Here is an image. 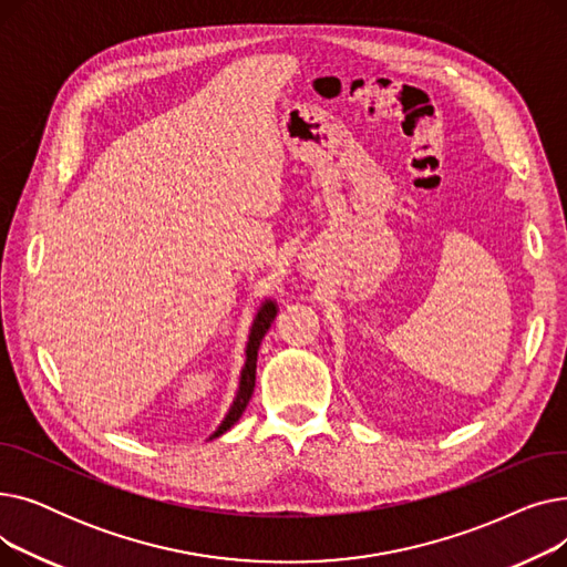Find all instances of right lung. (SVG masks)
I'll return each mask as SVG.
<instances>
[{
	"label": "right lung",
	"mask_w": 567,
	"mask_h": 567,
	"mask_svg": "<svg viewBox=\"0 0 567 567\" xmlns=\"http://www.w3.org/2000/svg\"><path fill=\"white\" fill-rule=\"evenodd\" d=\"M278 315V303L274 299H264L261 306L257 308L255 312V319L250 323V333H248V342H246V361H244V368H241V374H238V389H236V395H234V402L229 406V411L225 413L223 423L216 427V432L208 436V439H216L220 434H225L238 419H241L250 398H252V391H255V372H257V351H259V344L266 336V331L271 329V323Z\"/></svg>",
	"instance_id": "add662e5"
}]
</instances>
